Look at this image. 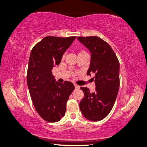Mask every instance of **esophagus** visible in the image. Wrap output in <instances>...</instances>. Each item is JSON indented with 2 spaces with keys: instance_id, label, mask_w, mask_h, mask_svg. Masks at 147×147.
Wrapping results in <instances>:
<instances>
[{
  "instance_id": "34e87169",
  "label": "esophagus",
  "mask_w": 147,
  "mask_h": 147,
  "mask_svg": "<svg viewBox=\"0 0 147 147\" xmlns=\"http://www.w3.org/2000/svg\"><path fill=\"white\" fill-rule=\"evenodd\" d=\"M74 85H75V89H79V85H77V84H74Z\"/></svg>"
}]
</instances>
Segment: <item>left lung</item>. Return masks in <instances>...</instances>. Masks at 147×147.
I'll list each match as a JSON object with an SVG mask.
<instances>
[{
	"mask_svg": "<svg viewBox=\"0 0 147 147\" xmlns=\"http://www.w3.org/2000/svg\"><path fill=\"white\" fill-rule=\"evenodd\" d=\"M78 40L91 52V62L87 75H95L96 92L90 93L81 87L84 97L79 103L83 116L93 121L105 118L111 111L119 87V62L107 42L98 36H78Z\"/></svg>",
	"mask_w": 147,
	"mask_h": 147,
	"instance_id": "left-lung-1",
	"label": "left lung"
}]
</instances>
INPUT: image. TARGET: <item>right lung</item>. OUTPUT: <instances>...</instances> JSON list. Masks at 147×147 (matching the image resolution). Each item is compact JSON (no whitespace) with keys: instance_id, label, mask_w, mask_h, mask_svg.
Returning a JSON list of instances; mask_svg holds the SVG:
<instances>
[{"instance_id":"obj_1","label":"right lung","mask_w":147,"mask_h":147,"mask_svg":"<svg viewBox=\"0 0 147 147\" xmlns=\"http://www.w3.org/2000/svg\"><path fill=\"white\" fill-rule=\"evenodd\" d=\"M76 36H46L32 48L27 70V84L38 114L47 122H57L64 116L73 83L55 81L51 70L59 65L64 52Z\"/></svg>"}]
</instances>
